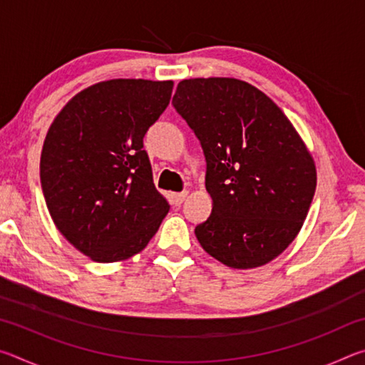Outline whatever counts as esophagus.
Segmentation results:
<instances>
[{
    "mask_svg": "<svg viewBox=\"0 0 365 365\" xmlns=\"http://www.w3.org/2000/svg\"><path fill=\"white\" fill-rule=\"evenodd\" d=\"M187 191H183V193H172V196H170V202L174 206H180L182 202L185 201V197H187Z\"/></svg>",
    "mask_w": 365,
    "mask_h": 365,
    "instance_id": "34e87169",
    "label": "esophagus"
}]
</instances>
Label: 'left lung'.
<instances>
[{
  "mask_svg": "<svg viewBox=\"0 0 365 365\" xmlns=\"http://www.w3.org/2000/svg\"><path fill=\"white\" fill-rule=\"evenodd\" d=\"M172 104L206 156L212 212L195 228L202 250L232 269L274 261L298 237L317 185L301 135L245 80L185 78Z\"/></svg>",
  "mask_w": 365,
  "mask_h": 365,
  "instance_id": "left-lung-1",
  "label": "left lung"
}]
</instances>
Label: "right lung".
Returning a JSON list of instances; mask_svg holds the SVG:
<instances>
[{"mask_svg":"<svg viewBox=\"0 0 365 365\" xmlns=\"http://www.w3.org/2000/svg\"><path fill=\"white\" fill-rule=\"evenodd\" d=\"M172 88V80H104L73 96L49 127L40 159L46 207L61 235L91 261L138 255L169 212L143 137L169 106Z\"/></svg>","mask_w":365,"mask_h":365,"instance_id":"1","label":"right lung"}]
</instances>
